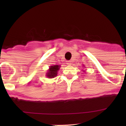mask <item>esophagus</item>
<instances>
[{"instance_id": "obj_1", "label": "esophagus", "mask_w": 126, "mask_h": 126, "mask_svg": "<svg viewBox=\"0 0 126 126\" xmlns=\"http://www.w3.org/2000/svg\"><path fill=\"white\" fill-rule=\"evenodd\" d=\"M66 64H68V65H71V61H68V62H66Z\"/></svg>"}]
</instances>
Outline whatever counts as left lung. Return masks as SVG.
I'll list each match as a JSON object with an SVG mask.
<instances>
[{
	"instance_id": "8db88e82",
	"label": "left lung",
	"mask_w": 126,
	"mask_h": 126,
	"mask_svg": "<svg viewBox=\"0 0 126 126\" xmlns=\"http://www.w3.org/2000/svg\"><path fill=\"white\" fill-rule=\"evenodd\" d=\"M83 72H85V71H83Z\"/></svg>"
}]
</instances>
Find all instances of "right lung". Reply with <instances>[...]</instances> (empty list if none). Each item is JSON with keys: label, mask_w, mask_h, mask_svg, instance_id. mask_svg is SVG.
I'll list each match as a JSON object with an SVG mask.
<instances>
[{"label": "right lung", "mask_w": 126, "mask_h": 126, "mask_svg": "<svg viewBox=\"0 0 126 126\" xmlns=\"http://www.w3.org/2000/svg\"><path fill=\"white\" fill-rule=\"evenodd\" d=\"M60 65H58V64L50 66L49 69H48L46 74V77L49 79H52L55 77L57 76L58 71L60 69Z\"/></svg>", "instance_id": "obj_1"}]
</instances>
